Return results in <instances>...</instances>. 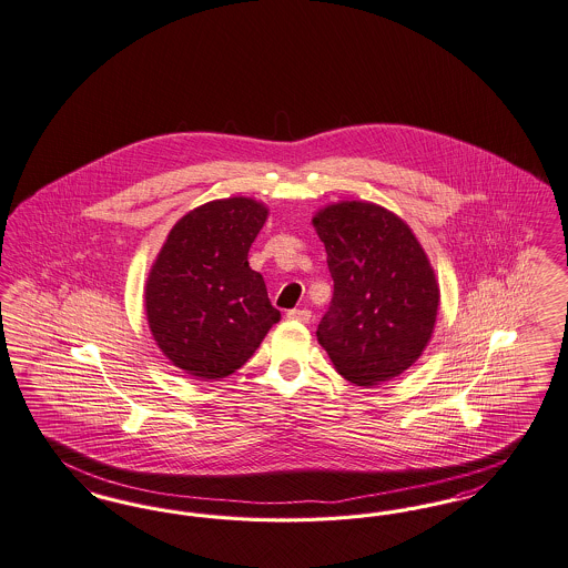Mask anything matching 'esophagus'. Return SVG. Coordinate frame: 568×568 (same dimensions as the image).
Here are the masks:
<instances>
[{
	"label": "esophagus",
	"mask_w": 568,
	"mask_h": 568,
	"mask_svg": "<svg viewBox=\"0 0 568 568\" xmlns=\"http://www.w3.org/2000/svg\"><path fill=\"white\" fill-rule=\"evenodd\" d=\"M311 317H313V315H311V311H306V308H294V311L287 313V318L297 321V323H308Z\"/></svg>",
	"instance_id": "34e87169"
}]
</instances>
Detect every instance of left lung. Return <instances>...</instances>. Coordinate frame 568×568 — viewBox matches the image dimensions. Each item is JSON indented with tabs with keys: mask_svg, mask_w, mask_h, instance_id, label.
I'll return each mask as SVG.
<instances>
[{
	"mask_svg": "<svg viewBox=\"0 0 568 568\" xmlns=\"http://www.w3.org/2000/svg\"><path fill=\"white\" fill-rule=\"evenodd\" d=\"M313 226L334 278L318 344L353 385L397 378L423 355L437 321L439 285L427 253L399 215L367 201L327 204Z\"/></svg>",
	"mask_w": 568,
	"mask_h": 568,
	"instance_id": "left-lung-1",
	"label": "left lung"
}]
</instances>
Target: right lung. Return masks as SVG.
Wrapping results in <instances>:
<instances>
[{
  "label": "right lung",
  "instance_id": "1",
  "mask_svg": "<svg viewBox=\"0 0 568 568\" xmlns=\"http://www.w3.org/2000/svg\"><path fill=\"white\" fill-rule=\"evenodd\" d=\"M268 206L247 196L187 211L171 227L145 281V315L162 355L199 381H220L250 362L281 313L251 243Z\"/></svg>",
  "mask_w": 568,
  "mask_h": 568
}]
</instances>
